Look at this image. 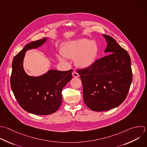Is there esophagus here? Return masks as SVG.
Masks as SVG:
<instances>
[{
  "label": "esophagus",
  "instance_id": "1",
  "mask_svg": "<svg viewBox=\"0 0 147 147\" xmlns=\"http://www.w3.org/2000/svg\"><path fill=\"white\" fill-rule=\"evenodd\" d=\"M72 76L75 78H78L79 76V75L76 71H74L72 72Z\"/></svg>",
  "mask_w": 147,
  "mask_h": 147
}]
</instances>
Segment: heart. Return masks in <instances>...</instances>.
Returning <instances> with one entry per match:
<instances>
[{"label":"heart","mask_w":147,"mask_h":147,"mask_svg":"<svg viewBox=\"0 0 147 147\" xmlns=\"http://www.w3.org/2000/svg\"><path fill=\"white\" fill-rule=\"evenodd\" d=\"M62 55L57 57L61 61H65L64 58H75L74 63L76 67L82 69H87L92 67L96 61L99 47L94 40L80 38L65 43L61 51Z\"/></svg>","instance_id":"heart-1"}]
</instances>
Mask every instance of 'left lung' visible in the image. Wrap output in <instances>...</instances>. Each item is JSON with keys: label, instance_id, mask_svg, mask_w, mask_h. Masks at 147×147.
Instances as JSON below:
<instances>
[{"label": "left lung", "instance_id": "8db88e82", "mask_svg": "<svg viewBox=\"0 0 147 147\" xmlns=\"http://www.w3.org/2000/svg\"><path fill=\"white\" fill-rule=\"evenodd\" d=\"M105 53L89 68L79 69L83 100L92 110L103 111L120 105L126 99L132 81L131 60L127 51L108 35Z\"/></svg>", "mask_w": 147, "mask_h": 147}]
</instances>
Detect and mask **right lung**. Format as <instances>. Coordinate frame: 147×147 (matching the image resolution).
<instances>
[{
    "label": "right lung",
    "instance_id": "1",
    "mask_svg": "<svg viewBox=\"0 0 147 147\" xmlns=\"http://www.w3.org/2000/svg\"><path fill=\"white\" fill-rule=\"evenodd\" d=\"M47 40L45 37L26 44L12 63L10 83L14 96L23 109L36 115L56 112L61 103L62 90L72 78V69H51L38 76H29L25 72L24 60L26 52L41 47Z\"/></svg>",
    "mask_w": 147,
    "mask_h": 147
}]
</instances>
